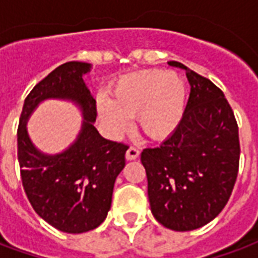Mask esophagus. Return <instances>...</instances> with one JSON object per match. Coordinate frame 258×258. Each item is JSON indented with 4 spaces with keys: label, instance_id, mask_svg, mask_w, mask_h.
<instances>
[{
    "label": "esophagus",
    "instance_id": "1",
    "mask_svg": "<svg viewBox=\"0 0 258 258\" xmlns=\"http://www.w3.org/2000/svg\"><path fill=\"white\" fill-rule=\"evenodd\" d=\"M138 156H140V149L137 146H130L127 149V153H125L127 160H135Z\"/></svg>",
    "mask_w": 258,
    "mask_h": 258
}]
</instances>
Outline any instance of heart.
Segmentation results:
<instances>
[{"mask_svg": "<svg viewBox=\"0 0 258 258\" xmlns=\"http://www.w3.org/2000/svg\"><path fill=\"white\" fill-rule=\"evenodd\" d=\"M185 99L186 88L178 74L151 69L118 80L110 91V101H98V113L113 135L124 133L130 117L137 116L144 134L152 140H163L181 121Z\"/></svg>", "mask_w": 258, "mask_h": 258, "instance_id": "b5f03b06", "label": "heart"}]
</instances>
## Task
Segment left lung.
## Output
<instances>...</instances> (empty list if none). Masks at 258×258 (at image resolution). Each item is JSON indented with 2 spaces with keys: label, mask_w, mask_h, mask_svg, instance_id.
Wrapping results in <instances>:
<instances>
[{
  "label": "left lung",
  "mask_w": 258,
  "mask_h": 258,
  "mask_svg": "<svg viewBox=\"0 0 258 258\" xmlns=\"http://www.w3.org/2000/svg\"><path fill=\"white\" fill-rule=\"evenodd\" d=\"M190 94L181 121L167 140L141 153L151 210L173 231H192L214 220L229 200L239 170V130L216 84L185 64Z\"/></svg>",
  "instance_id": "left-lung-1"
}]
</instances>
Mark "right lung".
<instances>
[{
	"mask_svg": "<svg viewBox=\"0 0 258 258\" xmlns=\"http://www.w3.org/2000/svg\"><path fill=\"white\" fill-rule=\"evenodd\" d=\"M90 69L85 62H66L52 70L25 99L18 127V159L27 199L42 220L68 233L88 232L105 221L128 149L123 142L105 140L94 127L96 101L83 80ZM48 97L74 100L85 116L78 140L59 155L41 154L25 128L31 112Z\"/></svg>",
	"mask_w": 258,
	"mask_h": 258,
	"instance_id": "add662e5",
	"label": "right lung"
}]
</instances>
